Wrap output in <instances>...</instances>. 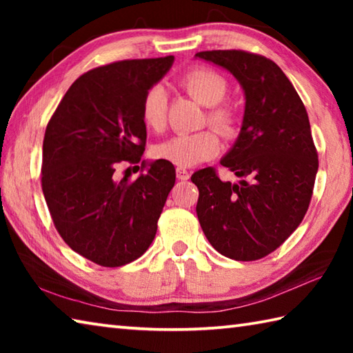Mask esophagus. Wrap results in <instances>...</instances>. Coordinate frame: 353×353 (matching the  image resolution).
I'll return each mask as SVG.
<instances>
[{
	"instance_id": "esophagus-1",
	"label": "esophagus",
	"mask_w": 353,
	"mask_h": 353,
	"mask_svg": "<svg viewBox=\"0 0 353 353\" xmlns=\"http://www.w3.org/2000/svg\"><path fill=\"white\" fill-rule=\"evenodd\" d=\"M176 176H177L179 181H188L190 172H188V170H185V168H176Z\"/></svg>"
}]
</instances>
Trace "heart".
<instances>
[{"label": "heart", "instance_id": "obj_1", "mask_svg": "<svg viewBox=\"0 0 353 353\" xmlns=\"http://www.w3.org/2000/svg\"><path fill=\"white\" fill-rule=\"evenodd\" d=\"M182 85L191 98L199 104L210 107L207 119L212 126L223 134H232L236 126L234 112L224 105H218L227 94V82L216 71L212 70H193L183 76ZM140 115L143 124L148 129L160 132L166 123V92L162 85L149 88L141 101ZM221 149V141L213 130L176 135L159 143L154 148V155L160 160L179 166V168H191L202 162L213 159Z\"/></svg>", "mask_w": 353, "mask_h": 353}]
</instances>
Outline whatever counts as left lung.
<instances>
[{
  "mask_svg": "<svg viewBox=\"0 0 353 353\" xmlns=\"http://www.w3.org/2000/svg\"><path fill=\"white\" fill-rule=\"evenodd\" d=\"M235 77L244 92L241 130L221 165L236 183L213 168L196 171L199 224L227 259L252 261L276 250L302 223L318 172L308 115L288 77L270 59L246 51H201Z\"/></svg>",
  "mask_w": 353,
  "mask_h": 353,
  "instance_id": "1",
  "label": "left lung"
}]
</instances>
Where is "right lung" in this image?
I'll return each instance as SVG.
<instances>
[{"instance_id": "right-lung-1", "label": "right lung", "mask_w": 353, "mask_h": 353, "mask_svg": "<svg viewBox=\"0 0 353 353\" xmlns=\"http://www.w3.org/2000/svg\"><path fill=\"white\" fill-rule=\"evenodd\" d=\"M172 62V56L135 59L90 70L73 82L46 126V205L63 241L97 265L118 268L145 254L174 187V166L160 159L143 160L135 181L115 176L118 163L141 160V101Z\"/></svg>"}]
</instances>
